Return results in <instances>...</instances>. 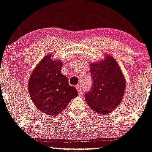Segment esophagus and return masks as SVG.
Returning a JSON list of instances; mask_svg holds the SVG:
<instances>
[{"mask_svg": "<svg viewBox=\"0 0 152 152\" xmlns=\"http://www.w3.org/2000/svg\"><path fill=\"white\" fill-rule=\"evenodd\" d=\"M76 90H77L78 93V94H79V95H82V94H83V91H82L81 88H80V86H76Z\"/></svg>", "mask_w": 152, "mask_h": 152, "instance_id": "34e87169", "label": "esophagus"}]
</instances>
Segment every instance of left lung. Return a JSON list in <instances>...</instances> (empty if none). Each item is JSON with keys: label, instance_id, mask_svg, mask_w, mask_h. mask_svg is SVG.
Returning a JSON list of instances; mask_svg holds the SVG:
<instances>
[{"label": "left lung", "instance_id": "obj_1", "mask_svg": "<svg viewBox=\"0 0 152 152\" xmlns=\"http://www.w3.org/2000/svg\"><path fill=\"white\" fill-rule=\"evenodd\" d=\"M93 87L85 95L90 108L99 114H110L124 96L126 78L116 60L111 55L90 64Z\"/></svg>", "mask_w": 152, "mask_h": 152}]
</instances>
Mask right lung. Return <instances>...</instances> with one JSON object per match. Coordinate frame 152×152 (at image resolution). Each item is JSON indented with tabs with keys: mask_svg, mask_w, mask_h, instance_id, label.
Here are the masks:
<instances>
[{
	"mask_svg": "<svg viewBox=\"0 0 152 152\" xmlns=\"http://www.w3.org/2000/svg\"><path fill=\"white\" fill-rule=\"evenodd\" d=\"M62 66V61L48 54L35 67L28 80L31 99L38 110L48 116L58 115L78 96L77 90L69 86L68 78L61 72Z\"/></svg>",
	"mask_w": 152,
	"mask_h": 152,
	"instance_id": "right-lung-1",
	"label": "right lung"
}]
</instances>
